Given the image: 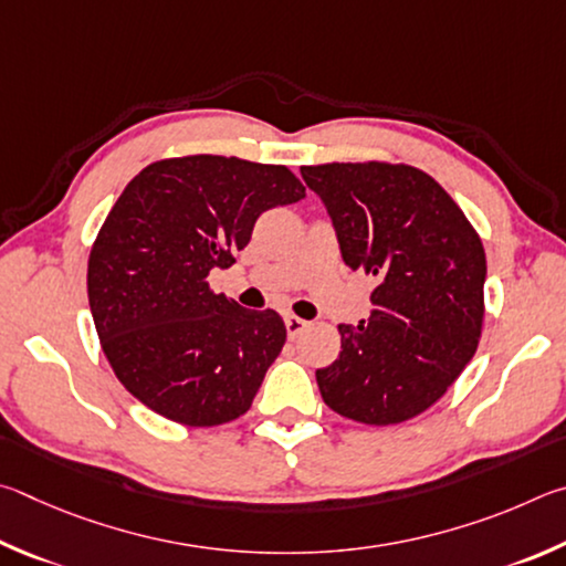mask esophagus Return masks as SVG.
<instances>
[{
	"label": "esophagus",
	"instance_id": "34e87169",
	"mask_svg": "<svg viewBox=\"0 0 566 566\" xmlns=\"http://www.w3.org/2000/svg\"><path fill=\"white\" fill-rule=\"evenodd\" d=\"M308 328V323L303 318H295V315H285V331H289V338H298V335Z\"/></svg>",
	"mask_w": 566,
	"mask_h": 566
}]
</instances>
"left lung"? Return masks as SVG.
<instances>
[{
    "label": "left lung",
    "mask_w": 566,
    "mask_h": 566,
    "mask_svg": "<svg viewBox=\"0 0 566 566\" xmlns=\"http://www.w3.org/2000/svg\"><path fill=\"white\" fill-rule=\"evenodd\" d=\"M328 211L343 263L378 277L370 318L340 325V355L315 370L325 405L398 424L438 402L478 350L488 261L450 193L420 168L303 166Z\"/></svg>",
    "instance_id": "1"
}]
</instances>
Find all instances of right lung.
Here are the masks:
<instances>
[{
	"instance_id": "right-lung-1",
	"label": "right lung",
	"mask_w": 566,
	"mask_h": 566,
	"mask_svg": "<svg viewBox=\"0 0 566 566\" xmlns=\"http://www.w3.org/2000/svg\"><path fill=\"white\" fill-rule=\"evenodd\" d=\"M305 198L285 166L166 158L128 181L88 255V308L106 360L146 408L188 428L251 408L285 343L275 311L208 289L235 263L258 216Z\"/></svg>"
}]
</instances>
